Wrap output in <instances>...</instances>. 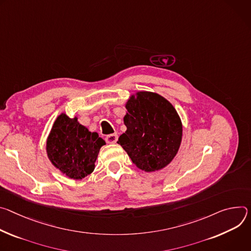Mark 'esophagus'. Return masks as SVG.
I'll return each instance as SVG.
<instances>
[{"label":"esophagus","instance_id":"obj_1","mask_svg":"<svg viewBox=\"0 0 251 251\" xmlns=\"http://www.w3.org/2000/svg\"><path fill=\"white\" fill-rule=\"evenodd\" d=\"M118 134L117 133H113V134H108L105 136V142L107 144H116L118 141Z\"/></svg>","mask_w":251,"mask_h":251}]
</instances>
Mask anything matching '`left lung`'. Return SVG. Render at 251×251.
I'll return each mask as SVG.
<instances>
[{
	"instance_id": "obj_1",
	"label": "left lung",
	"mask_w": 251,
	"mask_h": 251,
	"mask_svg": "<svg viewBox=\"0 0 251 251\" xmlns=\"http://www.w3.org/2000/svg\"><path fill=\"white\" fill-rule=\"evenodd\" d=\"M126 130L118 144L138 169L159 171L176 155L182 137V124L174 105L151 92H137L126 103Z\"/></svg>"
}]
</instances>
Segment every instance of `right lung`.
<instances>
[{
	"mask_svg": "<svg viewBox=\"0 0 251 251\" xmlns=\"http://www.w3.org/2000/svg\"><path fill=\"white\" fill-rule=\"evenodd\" d=\"M105 142L97 132L61 114L54 121L47 140L48 157L54 168L68 177L81 179L95 170V162Z\"/></svg>",
	"mask_w": 251,
	"mask_h": 251,
	"instance_id": "1",
	"label": "right lung"
}]
</instances>
